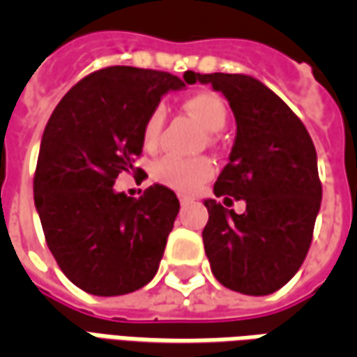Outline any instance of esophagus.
Instances as JSON below:
<instances>
[{
    "label": "esophagus",
    "instance_id": "34e87169",
    "mask_svg": "<svg viewBox=\"0 0 357 357\" xmlns=\"http://www.w3.org/2000/svg\"><path fill=\"white\" fill-rule=\"evenodd\" d=\"M179 202H181V206H187V204H189V199H187V197H179Z\"/></svg>",
    "mask_w": 357,
    "mask_h": 357
}]
</instances>
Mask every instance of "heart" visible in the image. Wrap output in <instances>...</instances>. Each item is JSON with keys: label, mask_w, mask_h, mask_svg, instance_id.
<instances>
[{"label": "heart", "mask_w": 357, "mask_h": 357, "mask_svg": "<svg viewBox=\"0 0 357 357\" xmlns=\"http://www.w3.org/2000/svg\"><path fill=\"white\" fill-rule=\"evenodd\" d=\"M183 107L208 132H220L227 122L225 101L212 91H201V93L191 95L189 99H185ZM164 118H166V110L162 105H158L151 110V114L145 120L143 130H141V141L147 151H155L158 147L160 135H162ZM208 143L210 145L216 143V133H208ZM212 174H214V164L208 156L187 158V156L166 155L151 166V176L155 181L170 187V189H176L179 193H193L202 183H206L212 178Z\"/></svg>", "instance_id": "1"}]
</instances>
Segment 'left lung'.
<instances>
[{
    "mask_svg": "<svg viewBox=\"0 0 357 357\" xmlns=\"http://www.w3.org/2000/svg\"><path fill=\"white\" fill-rule=\"evenodd\" d=\"M229 101L237 137L214 183L224 204L204 201L202 229L212 273L231 291L264 296L279 291L306 260L321 204L314 141L294 112L262 82L245 74H195ZM245 200L243 215L229 211Z\"/></svg>",
    "mask_w": 357,
    "mask_h": 357,
    "instance_id": "obj_1",
    "label": "left lung"
}]
</instances>
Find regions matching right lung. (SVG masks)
I'll return each mask as SVG.
<instances>
[{"label": "right lung", "instance_id": "1", "mask_svg": "<svg viewBox=\"0 0 357 357\" xmlns=\"http://www.w3.org/2000/svg\"><path fill=\"white\" fill-rule=\"evenodd\" d=\"M170 73L107 66L82 78L45 126L34 174V202L45 243L82 291L118 296L155 277L179 212L176 193L151 185L137 201L112 187L133 168L151 110L170 89Z\"/></svg>", "mask_w": 357, "mask_h": 357}]
</instances>
